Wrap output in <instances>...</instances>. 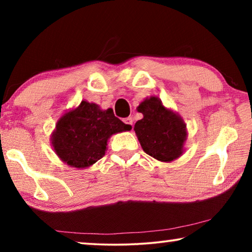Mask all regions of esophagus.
Instances as JSON below:
<instances>
[{"label":"esophagus","instance_id":"34e87169","mask_svg":"<svg viewBox=\"0 0 252 252\" xmlns=\"http://www.w3.org/2000/svg\"><path fill=\"white\" fill-rule=\"evenodd\" d=\"M123 122L126 123V125L129 126V127H132L133 126V119H132L131 117H127L126 119H123Z\"/></svg>","mask_w":252,"mask_h":252}]
</instances>
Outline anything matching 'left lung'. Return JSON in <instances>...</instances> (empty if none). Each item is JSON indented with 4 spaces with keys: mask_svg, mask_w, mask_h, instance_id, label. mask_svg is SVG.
Here are the masks:
<instances>
[{
    "mask_svg": "<svg viewBox=\"0 0 252 252\" xmlns=\"http://www.w3.org/2000/svg\"><path fill=\"white\" fill-rule=\"evenodd\" d=\"M138 111L143 118L135 123L134 131L143 151L162 162L178 159L188 135L182 118L165 108L157 96L142 101Z\"/></svg>",
    "mask_w": 252,
    "mask_h": 252,
    "instance_id": "8db88e82",
    "label": "left lung"
}]
</instances>
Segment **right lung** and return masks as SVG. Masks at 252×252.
<instances>
[{"label": "right lung", "instance_id": "obj_1", "mask_svg": "<svg viewBox=\"0 0 252 252\" xmlns=\"http://www.w3.org/2000/svg\"><path fill=\"white\" fill-rule=\"evenodd\" d=\"M130 129L114 117L112 109L101 110L95 103L82 101L78 108L59 119L51 141L64 163L85 169L105 155L111 135Z\"/></svg>", "mask_w": 252, "mask_h": 252}]
</instances>
